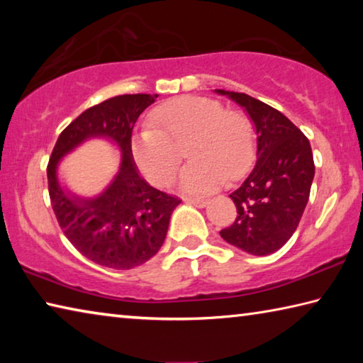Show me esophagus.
<instances>
[{"mask_svg":"<svg viewBox=\"0 0 363 363\" xmlns=\"http://www.w3.org/2000/svg\"><path fill=\"white\" fill-rule=\"evenodd\" d=\"M184 201H187V203H192L199 208H203L208 203L206 199H192V196H187V199H184Z\"/></svg>","mask_w":363,"mask_h":363,"instance_id":"esophagus-1","label":"esophagus"}]
</instances>
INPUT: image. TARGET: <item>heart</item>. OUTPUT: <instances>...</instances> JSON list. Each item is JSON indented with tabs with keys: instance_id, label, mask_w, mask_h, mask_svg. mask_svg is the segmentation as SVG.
<instances>
[{
	"instance_id": "obj_1",
	"label": "heart",
	"mask_w": 363,
	"mask_h": 363,
	"mask_svg": "<svg viewBox=\"0 0 363 363\" xmlns=\"http://www.w3.org/2000/svg\"><path fill=\"white\" fill-rule=\"evenodd\" d=\"M152 128L133 138V157L145 177L167 186L176 176L182 152L192 162L182 171L189 192H210L224 181L247 174L256 155V138L250 118L225 110L211 97L182 96L163 102L150 115Z\"/></svg>"
}]
</instances>
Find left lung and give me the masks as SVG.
I'll list each match as a JSON object with an SVG mask.
<instances>
[{"label": "left lung", "instance_id": "1", "mask_svg": "<svg viewBox=\"0 0 363 363\" xmlns=\"http://www.w3.org/2000/svg\"><path fill=\"white\" fill-rule=\"evenodd\" d=\"M216 91L247 110L257 134L256 167L230 194L235 220L219 233L233 247L266 256L290 240L309 200L315 173L309 139L267 104L245 93Z\"/></svg>", "mask_w": 363, "mask_h": 363}]
</instances>
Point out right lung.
<instances>
[{"mask_svg": "<svg viewBox=\"0 0 363 363\" xmlns=\"http://www.w3.org/2000/svg\"><path fill=\"white\" fill-rule=\"evenodd\" d=\"M157 97L123 94L84 110L60 133L48 163L49 199L60 229L79 253L110 269H133L155 256L167 237L171 213L181 203L176 195L153 189L143 179L133 158L134 123ZM94 135L112 138L121 147L122 167L97 199H75L60 187L57 162Z\"/></svg>", "mask_w": 363, "mask_h": 363, "instance_id": "right-lung-1", "label": "right lung"}]
</instances>
